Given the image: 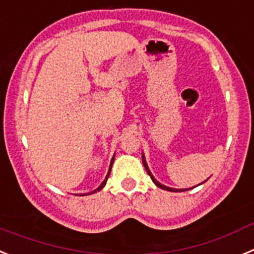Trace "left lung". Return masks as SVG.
<instances>
[{"label": "left lung", "instance_id": "obj_1", "mask_svg": "<svg viewBox=\"0 0 254 254\" xmlns=\"http://www.w3.org/2000/svg\"><path fill=\"white\" fill-rule=\"evenodd\" d=\"M143 164H144V167H145V170H147L148 175H149V176H150V178H152V181L154 182V184L157 185V186H158L159 189H162V190H166V191H171V192H178V191H186V190H175V189H171V187H167V186H164V185L159 184V182L157 181V180H155L154 177H153V176H152V173H150L149 168H148V166H147V162H145V159H144V155H143ZM189 190H190V189H189Z\"/></svg>", "mask_w": 254, "mask_h": 254}]
</instances>
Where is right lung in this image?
I'll return each instance as SVG.
<instances>
[{
	"mask_svg": "<svg viewBox=\"0 0 254 254\" xmlns=\"http://www.w3.org/2000/svg\"><path fill=\"white\" fill-rule=\"evenodd\" d=\"M113 163H114V158H113V159H111V163H110V168H109V172H107V175H106V178H105V180H104V182H102V184H101V185H100V186H99V189H96V190H95V191H92V192H90V193H88V195H91V193H95V192H97V191H101V190H102V187H104V186H105V185H106V181H107V178H109V176H110V171H111V166H113ZM83 195H84V193H83ZM83 195H82V196H83ZM86 195H87V193H86Z\"/></svg>",
	"mask_w": 254,
	"mask_h": 254,
	"instance_id": "1",
	"label": "right lung"
}]
</instances>
